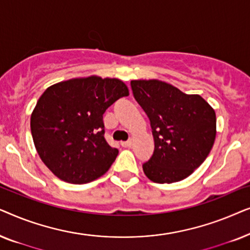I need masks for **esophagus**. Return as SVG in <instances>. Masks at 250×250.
<instances>
[{
    "instance_id": "34e87169",
    "label": "esophagus",
    "mask_w": 250,
    "mask_h": 250,
    "mask_svg": "<svg viewBox=\"0 0 250 250\" xmlns=\"http://www.w3.org/2000/svg\"><path fill=\"white\" fill-rule=\"evenodd\" d=\"M132 140H128V141H124V142H122L121 145L124 146V148H129V146H132Z\"/></svg>"
}]
</instances>
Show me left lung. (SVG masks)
Listing matches in <instances>:
<instances>
[{
	"label": "left lung",
	"instance_id": "8db88e82",
	"mask_svg": "<svg viewBox=\"0 0 250 250\" xmlns=\"http://www.w3.org/2000/svg\"><path fill=\"white\" fill-rule=\"evenodd\" d=\"M135 100L150 119L155 150L143 172L156 183L179 182L205 162L216 138V114L198 94L159 80H133Z\"/></svg>",
	"mask_w": 250,
	"mask_h": 250
}]
</instances>
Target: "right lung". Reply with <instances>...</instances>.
Instances as JSON below:
<instances>
[{
	"instance_id": "right-lung-1",
	"label": "right lung",
	"mask_w": 250,
	"mask_h": 250,
	"mask_svg": "<svg viewBox=\"0 0 250 250\" xmlns=\"http://www.w3.org/2000/svg\"><path fill=\"white\" fill-rule=\"evenodd\" d=\"M128 94L123 81L97 75L47 87L30 116L34 145L47 168L73 184L104 175L118 150L105 141L102 116L116 100Z\"/></svg>"
}]
</instances>
